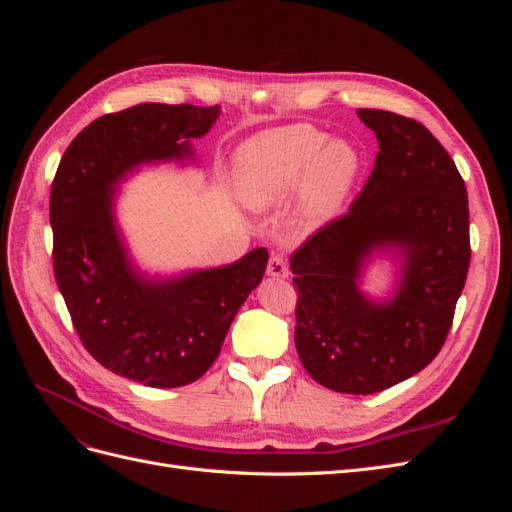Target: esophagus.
Listing matches in <instances>:
<instances>
[{"mask_svg":"<svg viewBox=\"0 0 512 512\" xmlns=\"http://www.w3.org/2000/svg\"><path fill=\"white\" fill-rule=\"evenodd\" d=\"M267 273L271 277H288V265L282 254H273L269 258V265H267Z\"/></svg>","mask_w":512,"mask_h":512,"instance_id":"1","label":"esophagus"}]
</instances>
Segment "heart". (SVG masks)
<instances>
[{
	"label": "heart",
	"mask_w": 512,
	"mask_h": 512,
	"mask_svg": "<svg viewBox=\"0 0 512 512\" xmlns=\"http://www.w3.org/2000/svg\"><path fill=\"white\" fill-rule=\"evenodd\" d=\"M361 173V158L344 141L307 123L260 134L237 156L239 192L247 207L265 211L282 205L299 188L294 220L314 230L342 209Z\"/></svg>",
	"instance_id": "1"
}]
</instances>
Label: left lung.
Segmentation results:
<instances>
[{
	"instance_id": "obj_1",
	"label": "left lung",
	"mask_w": 512,
	"mask_h": 512,
	"mask_svg": "<svg viewBox=\"0 0 512 512\" xmlns=\"http://www.w3.org/2000/svg\"><path fill=\"white\" fill-rule=\"evenodd\" d=\"M380 151L348 213L312 232L290 256L297 290L294 344L307 374L337 393L371 395L408 380L442 350L470 267L468 192L423 123L359 108ZM376 244L407 252L391 304L355 288Z\"/></svg>"
}]
</instances>
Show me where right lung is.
<instances>
[{"label":"right lung","mask_w":512,"mask_h":512,"mask_svg":"<svg viewBox=\"0 0 512 512\" xmlns=\"http://www.w3.org/2000/svg\"><path fill=\"white\" fill-rule=\"evenodd\" d=\"M218 115L220 106L192 104L102 115L76 134L53 179V271L76 335L102 367L153 389L192 384L215 363L269 252L256 247L235 265L145 282L113 226V183L141 162L190 153V138Z\"/></svg>","instance_id":"1"}]
</instances>
